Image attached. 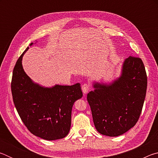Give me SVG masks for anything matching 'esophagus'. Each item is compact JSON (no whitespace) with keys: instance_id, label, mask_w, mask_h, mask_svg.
I'll use <instances>...</instances> for the list:
<instances>
[{"instance_id":"obj_1","label":"esophagus","mask_w":158,"mask_h":158,"mask_svg":"<svg viewBox=\"0 0 158 158\" xmlns=\"http://www.w3.org/2000/svg\"><path fill=\"white\" fill-rule=\"evenodd\" d=\"M81 89L83 93H84V94H86L90 89V85L87 84H85L81 86Z\"/></svg>"}]
</instances>
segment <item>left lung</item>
Listing matches in <instances>:
<instances>
[{
  "instance_id": "1",
  "label": "left lung",
  "mask_w": 158,
  "mask_h": 158,
  "mask_svg": "<svg viewBox=\"0 0 158 158\" xmlns=\"http://www.w3.org/2000/svg\"><path fill=\"white\" fill-rule=\"evenodd\" d=\"M87 95L95 127L98 132L118 137L138 121L145 100L147 76L141 58L125 59L121 75L109 84L94 82Z\"/></svg>"
}]
</instances>
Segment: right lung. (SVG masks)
Returning <instances> with one entry per match:
<instances>
[{
  "label": "right lung",
  "instance_id": "1",
  "mask_svg": "<svg viewBox=\"0 0 158 158\" xmlns=\"http://www.w3.org/2000/svg\"><path fill=\"white\" fill-rule=\"evenodd\" d=\"M28 49L19 58L13 69L11 90L15 107L33 135L49 141L63 139L70 129L74 102L83 96L81 84L44 87L33 82L22 66V58Z\"/></svg>",
  "mask_w": 158,
  "mask_h": 158
}]
</instances>
